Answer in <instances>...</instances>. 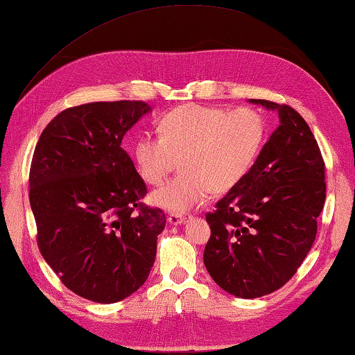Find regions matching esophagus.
Returning a JSON list of instances; mask_svg holds the SVG:
<instances>
[{
  "mask_svg": "<svg viewBox=\"0 0 355 355\" xmlns=\"http://www.w3.org/2000/svg\"><path fill=\"white\" fill-rule=\"evenodd\" d=\"M187 222V216L182 214H170L168 216V223L171 225H182Z\"/></svg>",
  "mask_w": 355,
  "mask_h": 355,
  "instance_id": "obj_1",
  "label": "esophagus"
}]
</instances>
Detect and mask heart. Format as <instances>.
<instances>
[{
  "label": "heart",
  "instance_id": "heart-1",
  "mask_svg": "<svg viewBox=\"0 0 355 355\" xmlns=\"http://www.w3.org/2000/svg\"><path fill=\"white\" fill-rule=\"evenodd\" d=\"M266 133V120L257 109L184 105L161 118L159 137L144 133L137 138L133 159L150 185L162 184L180 159V175L150 198L156 207L180 214L209 193L223 194L237 187L255 164Z\"/></svg>",
  "mask_w": 355,
  "mask_h": 355
}]
</instances>
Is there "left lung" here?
Here are the masks:
<instances>
[{
  "label": "left lung",
  "instance_id": "8db88e82",
  "mask_svg": "<svg viewBox=\"0 0 355 355\" xmlns=\"http://www.w3.org/2000/svg\"><path fill=\"white\" fill-rule=\"evenodd\" d=\"M279 125L241 182L208 212L211 237L203 263L227 293L254 299L281 288L296 273L324 209L325 164L309 124L293 107L267 100Z\"/></svg>",
  "mask_w": 355,
  "mask_h": 355
}]
</instances>
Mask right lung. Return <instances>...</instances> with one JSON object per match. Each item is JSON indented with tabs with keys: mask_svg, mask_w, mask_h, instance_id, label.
Returning a JSON list of instances; mask_svg holds the SVG:
<instances>
[{
	"mask_svg": "<svg viewBox=\"0 0 355 355\" xmlns=\"http://www.w3.org/2000/svg\"><path fill=\"white\" fill-rule=\"evenodd\" d=\"M152 107L96 101L62 111L39 137L30 167L37 246L59 279L89 301L114 304L150 273L165 212L147 194L123 137Z\"/></svg>",
	"mask_w": 355,
	"mask_h": 355,
	"instance_id": "obj_1",
	"label": "right lung"
}]
</instances>
